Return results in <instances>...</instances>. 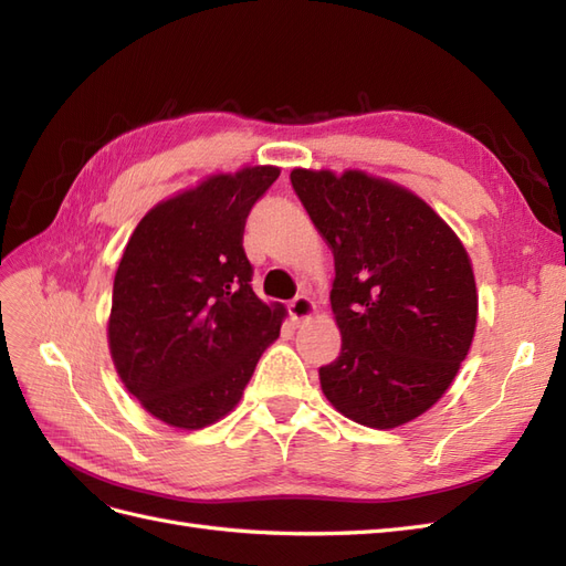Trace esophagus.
<instances>
[{
  "instance_id": "esophagus-1",
  "label": "esophagus",
  "mask_w": 566,
  "mask_h": 566,
  "mask_svg": "<svg viewBox=\"0 0 566 566\" xmlns=\"http://www.w3.org/2000/svg\"><path fill=\"white\" fill-rule=\"evenodd\" d=\"M314 302L306 297V295H300V297H295L293 302L287 304V312H290V318H293L295 323H300V321H304V318H310L312 314H314Z\"/></svg>"
}]
</instances>
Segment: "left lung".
Masks as SVG:
<instances>
[{
    "mask_svg": "<svg viewBox=\"0 0 566 566\" xmlns=\"http://www.w3.org/2000/svg\"><path fill=\"white\" fill-rule=\"evenodd\" d=\"M295 193L335 256L331 304L342 333L321 389L349 420L391 430L453 382L476 325L470 256L430 205L349 169H293Z\"/></svg>",
    "mask_w": 566,
    "mask_h": 566,
    "instance_id": "left-lung-1",
    "label": "left lung"
}]
</instances>
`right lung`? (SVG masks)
<instances>
[{
	"label": "right lung",
	"mask_w": 566,
	"mask_h": 566,
	"mask_svg": "<svg viewBox=\"0 0 566 566\" xmlns=\"http://www.w3.org/2000/svg\"><path fill=\"white\" fill-rule=\"evenodd\" d=\"M279 167L217 175L156 205L134 229L113 283L108 345L119 380L158 420L200 430L224 418L285 310L252 290L243 250L254 202Z\"/></svg>",
	"instance_id": "right-lung-1"
}]
</instances>
